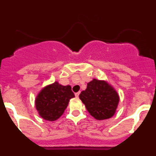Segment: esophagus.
<instances>
[{"mask_svg": "<svg viewBox=\"0 0 156 156\" xmlns=\"http://www.w3.org/2000/svg\"><path fill=\"white\" fill-rule=\"evenodd\" d=\"M79 95H80V92H77V93L75 94L76 98H79Z\"/></svg>", "mask_w": 156, "mask_h": 156, "instance_id": "34e87169", "label": "esophagus"}]
</instances>
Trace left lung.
<instances>
[{
  "instance_id": "obj_1",
  "label": "left lung",
  "mask_w": 156,
  "mask_h": 156,
  "mask_svg": "<svg viewBox=\"0 0 156 156\" xmlns=\"http://www.w3.org/2000/svg\"><path fill=\"white\" fill-rule=\"evenodd\" d=\"M88 112L98 120L111 118L115 114L119 98L114 88L104 80L94 79L80 94Z\"/></svg>"
}]
</instances>
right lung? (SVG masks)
Returning <instances> with one entry per match:
<instances>
[{"instance_id":"obj_1","label":"right lung","mask_w":156,"mask_h":156,"mask_svg":"<svg viewBox=\"0 0 156 156\" xmlns=\"http://www.w3.org/2000/svg\"><path fill=\"white\" fill-rule=\"evenodd\" d=\"M75 97L71 87L58 82L45 87L36 98V108L43 119L55 121L63 114L69 100Z\"/></svg>"}]
</instances>
